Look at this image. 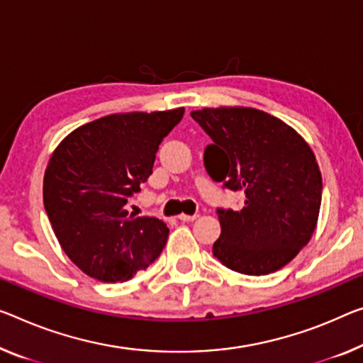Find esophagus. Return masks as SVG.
I'll return each instance as SVG.
<instances>
[{
  "mask_svg": "<svg viewBox=\"0 0 363 363\" xmlns=\"http://www.w3.org/2000/svg\"><path fill=\"white\" fill-rule=\"evenodd\" d=\"M196 214H193V216H189V214H180V216H178V219H180V220H183V222H191V220H194V219H196Z\"/></svg>",
  "mask_w": 363,
  "mask_h": 363,
  "instance_id": "obj_1",
  "label": "esophagus"
}]
</instances>
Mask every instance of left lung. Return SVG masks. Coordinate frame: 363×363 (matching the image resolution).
I'll return each instance as SVG.
<instances>
[{
  "label": "left lung",
  "mask_w": 363,
  "mask_h": 363,
  "mask_svg": "<svg viewBox=\"0 0 363 363\" xmlns=\"http://www.w3.org/2000/svg\"><path fill=\"white\" fill-rule=\"evenodd\" d=\"M191 116L213 139L204 150L211 178L245 193L240 211H217L214 256L240 274L281 269L318 224L323 183L313 150L292 126L258 108H203Z\"/></svg>",
  "instance_id": "obj_1"
}]
</instances>
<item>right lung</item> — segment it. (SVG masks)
Segmentation results:
<instances>
[{
  "label": "right lung",
  "mask_w": 363,
  "mask_h": 363,
  "mask_svg": "<svg viewBox=\"0 0 363 363\" xmlns=\"http://www.w3.org/2000/svg\"><path fill=\"white\" fill-rule=\"evenodd\" d=\"M185 108L102 116L71 131L48 160L43 204L63 252L89 277L125 282L157 259L169 228L128 214L152 174L159 144Z\"/></svg>",
  "instance_id": "1"
}]
</instances>
